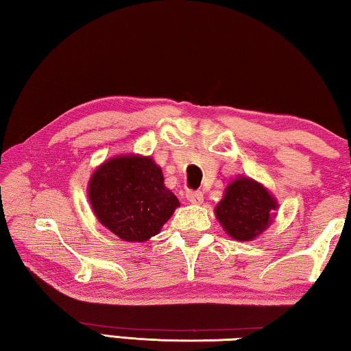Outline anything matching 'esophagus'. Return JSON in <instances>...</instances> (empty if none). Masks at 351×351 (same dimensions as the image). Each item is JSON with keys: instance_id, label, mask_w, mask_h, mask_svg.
I'll use <instances>...</instances> for the list:
<instances>
[{"instance_id": "obj_1", "label": "esophagus", "mask_w": 351, "mask_h": 351, "mask_svg": "<svg viewBox=\"0 0 351 351\" xmlns=\"http://www.w3.org/2000/svg\"><path fill=\"white\" fill-rule=\"evenodd\" d=\"M186 198L189 203H192V204H199V203H203V199H204L203 192H199V190H189Z\"/></svg>"}]
</instances>
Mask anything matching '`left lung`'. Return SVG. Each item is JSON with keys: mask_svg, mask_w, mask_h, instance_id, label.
<instances>
[{"mask_svg": "<svg viewBox=\"0 0 351 351\" xmlns=\"http://www.w3.org/2000/svg\"><path fill=\"white\" fill-rule=\"evenodd\" d=\"M277 201L260 182L237 176L228 184L215 215L228 235L239 241H251L268 229Z\"/></svg>", "mask_w": 351, "mask_h": 351, "instance_id": "1", "label": "left lung"}]
</instances>
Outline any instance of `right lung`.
Returning a JSON list of instances; mask_svg holds the SVG:
<instances>
[{"instance_id":"add662e5","label":"right lung","mask_w":351,"mask_h":351,"mask_svg":"<svg viewBox=\"0 0 351 351\" xmlns=\"http://www.w3.org/2000/svg\"><path fill=\"white\" fill-rule=\"evenodd\" d=\"M88 198L100 223L125 241L156 235L180 201L165 187L161 167L152 158L116 156L94 171Z\"/></svg>"}]
</instances>
